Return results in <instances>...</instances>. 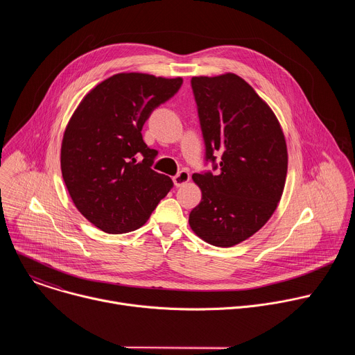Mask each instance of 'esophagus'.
Here are the masks:
<instances>
[{
  "label": "esophagus",
  "mask_w": 355,
  "mask_h": 355,
  "mask_svg": "<svg viewBox=\"0 0 355 355\" xmlns=\"http://www.w3.org/2000/svg\"><path fill=\"white\" fill-rule=\"evenodd\" d=\"M189 178H191L189 171L188 170H181V171H178V174L173 180H174L175 187H181V185L187 184L189 181Z\"/></svg>",
  "instance_id": "esophagus-1"
}]
</instances>
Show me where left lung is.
<instances>
[{
    "label": "left lung",
    "instance_id": "left-lung-1",
    "mask_svg": "<svg viewBox=\"0 0 355 355\" xmlns=\"http://www.w3.org/2000/svg\"><path fill=\"white\" fill-rule=\"evenodd\" d=\"M205 164L195 173L202 191L189 214L191 229L218 247H232L259 232L277 209L286 170V143L271 108L243 78L227 73L192 77Z\"/></svg>",
    "mask_w": 355,
    "mask_h": 355
}]
</instances>
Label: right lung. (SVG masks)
<instances>
[{
    "instance_id": "add662e5",
    "label": "right lung",
    "mask_w": 355,
    "mask_h": 355,
    "mask_svg": "<svg viewBox=\"0 0 355 355\" xmlns=\"http://www.w3.org/2000/svg\"><path fill=\"white\" fill-rule=\"evenodd\" d=\"M181 85L180 77L115 74L73 114L62 143L63 180L76 208L103 232L139 229L174 187L151 168L159 151L147 147L141 129Z\"/></svg>"
}]
</instances>
